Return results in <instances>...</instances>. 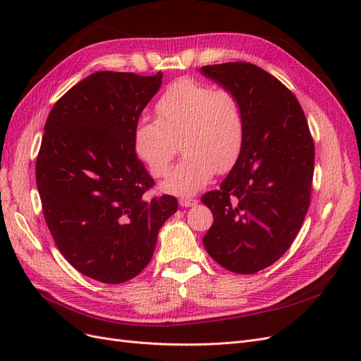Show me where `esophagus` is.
I'll return each instance as SVG.
<instances>
[{"label":"esophagus","instance_id":"obj_1","mask_svg":"<svg viewBox=\"0 0 361 361\" xmlns=\"http://www.w3.org/2000/svg\"><path fill=\"white\" fill-rule=\"evenodd\" d=\"M195 203H197V200H195V199H180L179 200V204L182 207H190V206H194Z\"/></svg>","mask_w":361,"mask_h":361}]
</instances>
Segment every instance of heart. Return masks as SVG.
Masks as SVG:
<instances>
[{"label": "heart", "instance_id": "heart-1", "mask_svg": "<svg viewBox=\"0 0 361 361\" xmlns=\"http://www.w3.org/2000/svg\"><path fill=\"white\" fill-rule=\"evenodd\" d=\"M158 118H141L134 147L157 178L166 176L180 138L183 158L162 188L191 195L236 162L244 141V116L236 96L226 89L182 78L171 82L157 104Z\"/></svg>", "mask_w": 361, "mask_h": 361}]
</instances>
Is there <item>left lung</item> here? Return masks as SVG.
<instances>
[{
  "label": "left lung",
  "instance_id": "8db88e82",
  "mask_svg": "<svg viewBox=\"0 0 361 361\" xmlns=\"http://www.w3.org/2000/svg\"><path fill=\"white\" fill-rule=\"evenodd\" d=\"M232 92L244 116L243 149L220 190L202 202L214 214L203 238L209 256L236 274H255L286 253L310 204L314 145L300 102L251 63L203 66Z\"/></svg>",
  "mask_w": 361,
  "mask_h": 361
}]
</instances>
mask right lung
<instances>
[{
    "mask_svg": "<svg viewBox=\"0 0 361 361\" xmlns=\"http://www.w3.org/2000/svg\"><path fill=\"white\" fill-rule=\"evenodd\" d=\"M162 73L102 71L51 110L36 161L42 209L56 245L93 280L117 285L146 268L173 195L146 199L154 179L137 158L134 129Z\"/></svg>",
    "mask_w": 361,
    "mask_h": 361,
    "instance_id": "right-lung-1",
    "label": "right lung"
}]
</instances>
